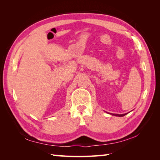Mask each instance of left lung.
<instances>
[{"instance_id":"obj_1","label":"left lung","mask_w":160,"mask_h":160,"mask_svg":"<svg viewBox=\"0 0 160 160\" xmlns=\"http://www.w3.org/2000/svg\"><path fill=\"white\" fill-rule=\"evenodd\" d=\"M127 113H125V114H122V115H120V114H112L113 115H115V116H118V117H123V116H124V115H126Z\"/></svg>"}]
</instances>
